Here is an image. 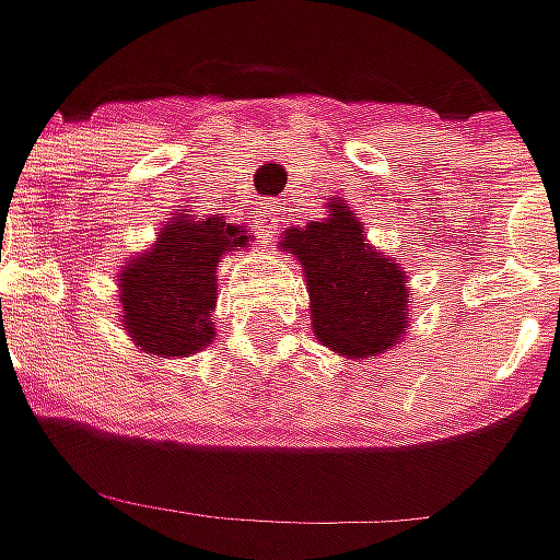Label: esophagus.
Wrapping results in <instances>:
<instances>
[{"label":"esophagus","mask_w":560,"mask_h":560,"mask_svg":"<svg viewBox=\"0 0 560 560\" xmlns=\"http://www.w3.org/2000/svg\"><path fill=\"white\" fill-rule=\"evenodd\" d=\"M257 232H260L262 242H272L276 238V229L281 222V207L276 201H260L257 203Z\"/></svg>","instance_id":"esophagus-1"}]
</instances>
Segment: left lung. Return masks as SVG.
<instances>
[{
	"label": "left lung",
	"mask_w": 560,
	"mask_h": 560,
	"mask_svg": "<svg viewBox=\"0 0 560 560\" xmlns=\"http://www.w3.org/2000/svg\"><path fill=\"white\" fill-rule=\"evenodd\" d=\"M281 250L303 266L310 318L322 347L343 359H372L406 338L412 288L402 266L362 235L357 210L328 198L325 220L288 229Z\"/></svg>",
	"instance_id": "left-lung-1"
}]
</instances>
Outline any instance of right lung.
<instances>
[{"mask_svg":"<svg viewBox=\"0 0 560 560\" xmlns=\"http://www.w3.org/2000/svg\"><path fill=\"white\" fill-rule=\"evenodd\" d=\"M250 247L242 222L198 217L185 207L161 225L142 254L117 272V316L136 347L161 359H183L217 338V266Z\"/></svg>","mask_w":560,"mask_h":560,"instance_id":"obj_1","label":"right lung"}]
</instances>
